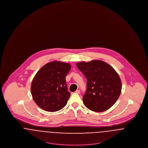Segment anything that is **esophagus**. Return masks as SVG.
<instances>
[{"mask_svg":"<svg viewBox=\"0 0 148 148\" xmlns=\"http://www.w3.org/2000/svg\"><path fill=\"white\" fill-rule=\"evenodd\" d=\"M75 92L77 93V94H80V90H79V89L75 91Z\"/></svg>","mask_w":148,"mask_h":148,"instance_id":"34e87169","label":"esophagus"}]
</instances>
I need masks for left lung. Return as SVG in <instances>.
I'll list each match as a JSON object with an SVG mask.
<instances>
[{
	"mask_svg": "<svg viewBox=\"0 0 148 148\" xmlns=\"http://www.w3.org/2000/svg\"><path fill=\"white\" fill-rule=\"evenodd\" d=\"M87 80L83 101L85 106L95 112L110 108L119 97L121 82L112 66L103 61L94 60L76 64Z\"/></svg>",
	"mask_w": 148,
	"mask_h": 148,
	"instance_id": "1",
	"label": "left lung"
}]
</instances>
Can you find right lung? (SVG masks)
Segmentation results:
<instances>
[{
  "instance_id": "add662e5",
  "label": "right lung",
  "mask_w": 148,
  "mask_h": 148,
  "mask_svg": "<svg viewBox=\"0 0 148 148\" xmlns=\"http://www.w3.org/2000/svg\"><path fill=\"white\" fill-rule=\"evenodd\" d=\"M71 64L59 61L46 64L37 72L31 84L35 103L45 111H58L66 106L70 98L65 77Z\"/></svg>"
}]
</instances>
